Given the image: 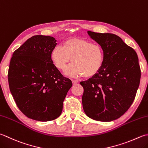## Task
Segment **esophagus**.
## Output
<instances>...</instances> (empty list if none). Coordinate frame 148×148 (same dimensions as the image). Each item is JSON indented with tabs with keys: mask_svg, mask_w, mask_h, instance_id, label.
Returning a JSON list of instances; mask_svg holds the SVG:
<instances>
[{
	"mask_svg": "<svg viewBox=\"0 0 148 148\" xmlns=\"http://www.w3.org/2000/svg\"><path fill=\"white\" fill-rule=\"evenodd\" d=\"M72 84H73V85H76V84H77L78 83V81L75 80V79H72Z\"/></svg>",
	"mask_w": 148,
	"mask_h": 148,
	"instance_id": "1",
	"label": "esophagus"
}]
</instances>
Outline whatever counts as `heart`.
I'll list each match as a JSON object with an SVG mask.
<instances>
[{
	"mask_svg": "<svg viewBox=\"0 0 148 148\" xmlns=\"http://www.w3.org/2000/svg\"><path fill=\"white\" fill-rule=\"evenodd\" d=\"M54 65L64 70L72 58V64L66 69L65 74L72 77H93L102 68L105 54L102 47L88 40L71 38L65 40L63 47L57 45L51 53Z\"/></svg>",
	"mask_w": 148,
	"mask_h": 148,
	"instance_id": "obj_1",
	"label": "heart"
}]
</instances>
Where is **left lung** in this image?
I'll list each match as a JSON object with an SVG mask.
<instances>
[{
    "instance_id": "8db88e82",
    "label": "left lung",
    "mask_w": 148,
    "mask_h": 148,
    "mask_svg": "<svg viewBox=\"0 0 148 148\" xmlns=\"http://www.w3.org/2000/svg\"><path fill=\"white\" fill-rule=\"evenodd\" d=\"M88 34L102 47L105 59L97 74L80 83L83 108L92 119L112 121L122 116L135 99L141 76L138 56L114 34Z\"/></svg>"
}]
</instances>
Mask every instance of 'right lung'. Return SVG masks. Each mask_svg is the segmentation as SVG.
I'll return each mask as SVG.
<instances>
[{
	"instance_id": "add662e5",
	"label": "right lung",
	"mask_w": 148,
	"mask_h": 148,
	"mask_svg": "<svg viewBox=\"0 0 148 148\" xmlns=\"http://www.w3.org/2000/svg\"><path fill=\"white\" fill-rule=\"evenodd\" d=\"M53 37L35 35L13 54L8 70L11 93L19 110L33 120L49 121L62 114L72 83L53 64Z\"/></svg>"
}]
</instances>
